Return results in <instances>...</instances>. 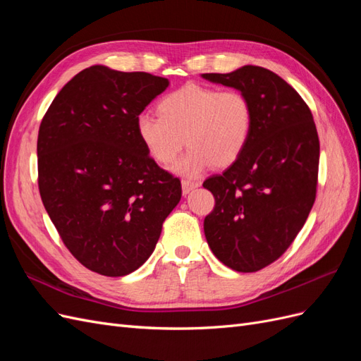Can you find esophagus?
I'll list each match as a JSON object with an SVG mask.
<instances>
[{
	"label": "esophagus",
	"instance_id": "1",
	"mask_svg": "<svg viewBox=\"0 0 361 361\" xmlns=\"http://www.w3.org/2000/svg\"><path fill=\"white\" fill-rule=\"evenodd\" d=\"M199 182H191V180H182V194L187 195L190 194L192 190H195L199 187Z\"/></svg>",
	"mask_w": 361,
	"mask_h": 361
}]
</instances>
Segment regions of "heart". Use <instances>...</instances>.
I'll return each instance as SVG.
<instances>
[{
	"mask_svg": "<svg viewBox=\"0 0 361 361\" xmlns=\"http://www.w3.org/2000/svg\"><path fill=\"white\" fill-rule=\"evenodd\" d=\"M158 117L147 113L135 120L140 143L161 166H170L185 146L187 154L174 166L182 176L197 178L214 164L228 167L247 149L255 126L248 96L239 90L187 84L166 94L157 105Z\"/></svg>",
	"mask_w": 361,
	"mask_h": 361,
	"instance_id": "b5f03b06",
	"label": "heart"
}]
</instances>
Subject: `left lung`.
<instances>
[{
	"label": "left lung",
	"mask_w": 361,
	"mask_h": 361,
	"mask_svg": "<svg viewBox=\"0 0 361 361\" xmlns=\"http://www.w3.org/2000/svg\"><path fill=\"white\" fill-rule=\"evenodd\" d=\"M202 78L233 87L253 105L244 154L203 182L215 197L203 227L218 260L255 272L285 253L307 220L318 185V133L307 104L274 72L247 64Z\"/></svg>",
	"instance_id": "left-lung-1"
}]
</instances>
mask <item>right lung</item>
I'll list each match as a JSON object with an SVG mask.
<instances>
[{"label": "right lung", "mask_w": 361, "mask_h": 361, "mask_svg": "<svg viewBox=\"0 0 361 361\" xmlns=\"http://www.w3.org/2000/svg\"><path fill=\"white\" fill-rule=\"evenodd\" d=\"M170 85L146 72L90 66L63 87L37 138L43 206L73 257L122 277L154 253L180 180L140 143L135 120Z\"/></svg>", "instance_id": "right-lung-1"}]
</instances>
